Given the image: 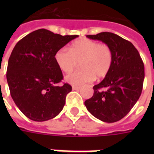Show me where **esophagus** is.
<instances>
[{
    "label": "esophagus",
    "instance_id": "esophagus-1",
    "mask_svg": "<svg viewBox=\"0 0 154 154\" xmlns=\"http://www.w3.org/2000/svg\"><path fill=\"white\" fill-rule=\"evenodd\" d=\"M72 90H79L81 89V87L80 86H75V85H72Z\"/></svg>",
    "mask_w": 154,
    "mask_h": 154
}]
</instances>
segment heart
<instances>
[{
  "label": "heart",
  "instance_id": "1",
  "mask_svg": "<svg viewBox=\"0 0 154 154\" xmlns=\"http://www.w3.org/2000/svg\"><path fill=\"white\" fill-rule=\"evenodd\" d=\"M55 60L66 73L72 72L81 63V69L65 77L68 83L80 86L92 82L95 77L97 79L105 77L112 66L113 54L108 45L82 38L72 42L69 50L59 49L55 54Z\"/></svg>",
  "mask_w": 154,
  "mask_h": 154
}]
</instances>
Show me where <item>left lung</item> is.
I'll list each match as a JSON object with an SVG mask.
<instances>
[{
    "label": "left lung",
    "mask_w": 154,
    "mask_h": 154,
    "mask_svg": "<svg viewBox=\"0 0 154 154\" xmlns=\"http://www.w3.org/2000/svg\"><path fill=\"white\" fill-rule=\"evenodd\" d=\"M112 49L113 60L102 82L94 85L91 98L85 105L93 116L112 123L122 119L134 107L143 88L145 67L137 49L131 42L112 32L87 35Z\"/></svg>",
    "instance_id": "8db88e82"
}]
</instances>
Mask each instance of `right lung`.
Listing matches in <instances>:
<instances>
[{
	"instance_id": "add662e5",
	"label": "right lung",
	"mask_w": 154,
	"mask_h": 154,
	"mask_svg": "<svg viewBox=\"0 0 154 154\" xmlns=\"http://www.w3.org/2000/svg\"><path fill=\"white\" fill-rule=\"evenodd\" d=\"M77 37L41 29L26 35L13 48L6 77L13 101L28 118L45 122L63 109L72 86L57 85L63 74L55 54Z\"/></svg>"
}]
</instances>
